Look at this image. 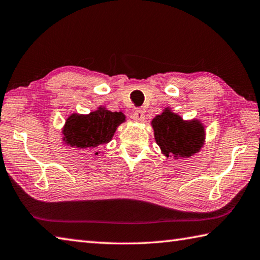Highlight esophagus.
Wrapping results in <instances>:
<instances>
[{
	"mask_svg": "<svg viewBox=\"0 0 260 260\" xmlns=\"http://www.w3.org/2000/svg\"><path fill=\"white\" fill-rule=\"evenodd\" d=\"M132 117H133V119L135 121H143L144 120V112H143V110L138 109L134 111V114Z\"/></svg>",
	"mask_w": 260,
	"mask_h": 260,
	"instance_id": "obj_1",
	"label": "esophagus"
}]
</instances>
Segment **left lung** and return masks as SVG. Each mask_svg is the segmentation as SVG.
<instances>
[{"instance_id":"left-lung-1","label":"left lung","mask_w":260,"mask_h":260,"mask_svg":"<svg viewBox=\"0 0 260 260\" xmlns=\"http://www.w3.org/2000/svg\"><path fill=\"white\" fill-rule=\"evenodd\" d=\"M155 142L161 152L174 158H188L199 152L205 142V127L198 119L183 120L181 116L166 108L151 121Z\"/></svg>"}]
</instances>
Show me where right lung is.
I'll list each match as a JSON object with an SVG mask.
<instances>
[{
    "label": "right lung",
    "instance_id": "add662e5",
    "mask_svg": "<svg viewBox=\"0 0 260 260\" xmlns=\"http://www.w3.org/2000/svg\"><path fill=\"white\" fill-rule=\"evenodd\" d=\"M124 121L122 112H112L102 107L88 115L73 114L66 120L62 140L73 148H95L110 142L117 127Z\"/></svg>",
    "mask_w": 260,
    "mask_h": 260
}]
</instances>
